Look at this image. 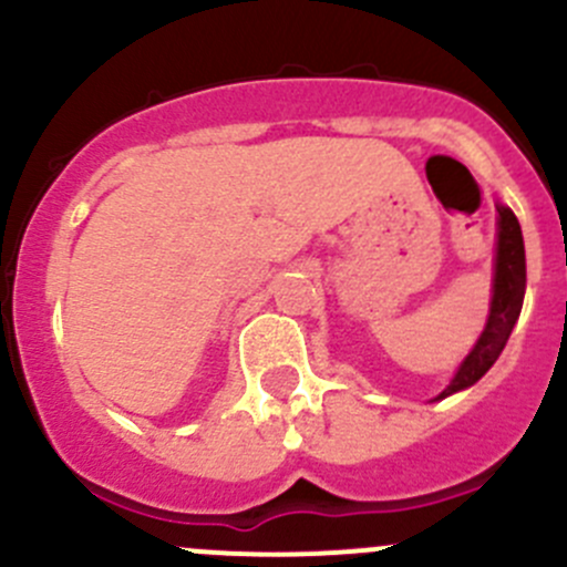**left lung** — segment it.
<instances>
[{
    "label": "left lung",
    "instance_id": "obj_1",
    "mask_svg": "<svg viewBox=\"0 0 567 567\" xmlns=\"http://www.w3.org/2000/svg\"><path fill=\"white\" fill-rule=\"evenodd\" d=\"M496 255H494V285H491V310L483 334L477 337L472 351L450 379V384L433 400L468 390L477 384L491 364L499 359L502 348L511 340V331L522 316L524 290H527V257H524V236L516 214L507 205L496 203Z\"/></svg>",
    "mask_w": 567,
    "mask_h": 567
}]
</instances>
